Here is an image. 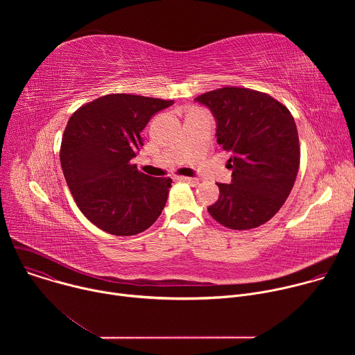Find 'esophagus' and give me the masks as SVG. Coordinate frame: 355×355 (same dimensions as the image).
<instances>
[{
  "instance_id": "1",
  "label": "esophagus",
  "mask_w": 355,
  "mask_h": 355,
  "mask_svg": "<svg viewBox=\"0 0 355 355\" xmlns=\"http://www.w3.org/2000/svg\"><path fill=\"white\" fill-rule=\"evenodd\" d=\"M180 181H185V182H188V184H192V185H195V184H198V178H195V177H177Z\"/></svg>"
}]
</instances>
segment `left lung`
Segmentation results:
<instances>
[{"mask_svg": "<svg viewBox=\"0 0 355 355\" xmlns=\"http://www.w3.org/2000/svg\"><path fill=\"white\" fill-rule=\"evenodd\" d=\"M216 121L218 143L232 156V182L220 184L211 216L233 230L254 229L284 205L295 184L300 148L293 116L271 95L239 87L202 94Z\"/></svg>", "mask_w": 355, "mask_h": 355, "instance_id": "obj_1", "label": "left lung"}]
</instances>
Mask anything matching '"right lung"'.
<instances>
[{"label":"right lung","instance_id":"obj_1","mask_svg":"<svg viewBox=\"0 0 355 355\" xmlns=\"http://www.w3.org/2000/svg\"><path fill=\"white\" fill-rule=\"evenodd\" d=\"M174 101L130 94L99 96L78 108L62 139L60 163L83 215L101 230L133 236L166 207L171 178L146 175L132 164L148 121Z\"/></svg>","mask_w":355,"mask_h":355}]
</instances>
